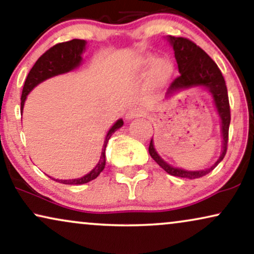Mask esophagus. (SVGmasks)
Returning <instances> with one entry per match:
<instances>
[{
  "mask_svg": "<svg viewBox=\"0 0 254 254\" xmlns=\"http://www.w3.org/2000/svg\"><path fill=\"white\" fill-rule=\"evenodd\" d=\"M143 113L139 109H136V108H132V109L127 110V114H125V120L127 121H131L133 120V118H137V117H140Z\"/></svg>",
  "mask_w": 254,
  "mask_h": 254,
  "instance_id": "1",
  "label": "esophagus"
}]
</instances>
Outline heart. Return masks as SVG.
Listing matches in <instances>:
<instances>
[{"label": "heart", "mask_w": 254, "mask_h": 254, "mask_svg": "<svg viewBox=\"0 0 254 254\" xmlns=\"http://www.w3.org/2000/svg\"><path fill=\"white\" fill-rule=\"evenodd\" d=\"M153 74L154 77L157 80H164L170 75V73L172 72V65L170 62L165 59H160V60H155L153 58H147L143 60V65L144 66H150L153 65Z\"/></svg>", "instance_id": "heart-1"}]
</instances>
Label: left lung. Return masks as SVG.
Listing matches in <instances>:
<instances>
[{
  "label": "left lung",
  "mask_w": 254,
  "mask_h": 254,
  "mask_svg": "<svg viewBox=\"0 0 254 254\" xmlns=\"http://www.w3.org/2000/svg\"><path fill=\"white\" fill-rule=\"evenodd\" d=\"M168 42L171 43L174 50V56L178 63L179 75L171 86L168 87L166 92V97L172 96V94L179 92L181 89H187L191 87H205L211 93L212 99L217 113L221 117V130L223 137L222 153L217 159V161L211 167L202 171H186L182 168H177L168 165L160 158V155L155 151L153 145V138L151 139L150 146H148V153L153 160L165 170L168 174L174 175L179 178L186 179H197L214 170L225 157L226 150H228V139H229V127L231 121L230 115V104L228 89H226L225 80L219 70L218 66L200 46L196 45L191 40L182 37H168Z\"/></svg>",
  "instance_id": "obj_1"
}]
</instances>
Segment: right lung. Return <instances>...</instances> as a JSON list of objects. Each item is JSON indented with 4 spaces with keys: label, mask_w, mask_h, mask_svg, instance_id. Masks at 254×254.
<instances>
[{
    "label": "right lung",
    "mask_w": 254,
    "mask_h": 254,
    "mask_svg": "<svg viewBox=\"0 0 254 254\" xmlns=\"http://www.w3.org/2000/svg\"><path fill=\"white\" fill-rule=\"evenodd\" d=\"M86 40L83 39H73L69 40V42L59 43L51 47L50 50H47L37 60L31 70L29 72L28 76H26L24 87H23L21 97V113H23V107H24L26 96H28V94L31 92L37 84H39L40 82H43V81L50 79L52 76L70 72V70L75 69L80 66L81 62H82L81 54H82L84 49H86ZM122 125H123V120H118L110 127V130L108 131L106 139H104L102 153H101L99 164L89 173L83 175L82 178L72 179V180H58V179L53 178L52 180L65 185H83L96 179L101 172L104 170V166H106V147L108 140L110 139L111 134L120 129Z\"/></svg>",
    "instance_id": "obj_1"
}]
</instances>
